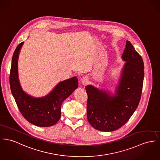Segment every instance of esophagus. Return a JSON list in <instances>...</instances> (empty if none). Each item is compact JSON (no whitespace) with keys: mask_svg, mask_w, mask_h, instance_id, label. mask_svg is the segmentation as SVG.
<instances>
[{"mask_svg":"<svg viewBox=\"0 0 160 160\" xmlns=\"http://www.w3.org/2000/svg\"><path fill=\"white\" fill-rule=\"evenodd\" d=\"M81 82L84 85H87L88 83V79L87 77H83L81 78Z\"/></svg>","mask_w":160,"mask_h":160,"instance_id":"1","label":"esophagus"}]
</instances>
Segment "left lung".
Returning <instances> with one entry per match:
<instances>
[{
    "mask_svg": "<svg viewBox=\"0 0 160 160\" xmlns=\"http://www.w3.org/2000/svg\"><path fill=\"white\" fill-rule=\"evenodd\" d=\"M122 58L126 63L115 96L92 85L85 87L87 119L93 128L100 131L111 132L121 128L138 106L144 76L143 60L128 41Z\"/></svg>",
    "mask_w": 160,
    "mask_h": 160,
    "instance_id": "1",
    "label": "left lung"
}]
</instances>
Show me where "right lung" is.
I'll return each instance as SVG.
<instances>
[{
  "instance_id": "1",
  "label": "right lung",
  "mask_w": 160,
  "mask_h": 160,
  "mask_svg": "<svg viewBox=\"0 0 160 160\" xmlns=\"http://www.w3.org/2000/svg\"><path fill=\"white\" fill-rule=\"evenodd\" d=\"M23 42L16 47L12 58L10 85L12 95L22 116L28 122L39 127L54 125L61 118V106L64 100L78 87L76 77L59 82L48 95L34 98L22 89L18 73V59Z\"/></svg>"
}]
</instances>
